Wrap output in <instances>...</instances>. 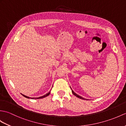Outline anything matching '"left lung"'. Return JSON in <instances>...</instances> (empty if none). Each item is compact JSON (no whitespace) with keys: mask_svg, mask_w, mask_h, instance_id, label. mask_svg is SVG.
I'll return each instance as SVG.
<instances>
[{"mask_svg":"<svg viewBox=\"0 0 126 126\" xmlns=\"http://www.w3.org/2000/svg\"><path fill=\"white\" fill-rule=\"evenodd\" d=\"M70 88H71V87H70ZM71 91H72V93H73V94H74L75 96H76L77 97H78V98H80V99H83V100H87V99H85V98H83V97H81V96L79 95H78L77 94H76V93L75 92H74V91H72V89H71Z\"/></svg>","mask_w":126,"mask_h":126,"instance_id":"1","label":"left lung"}]
</instances>
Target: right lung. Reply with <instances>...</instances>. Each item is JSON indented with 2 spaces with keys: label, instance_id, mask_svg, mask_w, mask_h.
Returning a JSON list of instances; mask_svg holds the SVG:
<instances>
[{
  "label": "right lung",
  "instance_id": "right-lung-1",
  "mask_svg": "<svg viewBox=\"0 0 126 126\" xmlns=\"http://www.w3.org/2000/svg\"><path fill=\"white\" fill-rule=\"evenodd\" d=\"M50 92H49L48 93H47V94H46L45 95H44L41 96H39V97H38V98H30V97H29V96H26V95H25L24 94H21H21L23 96H25V97L27 98H28V99L32 98V99H41V98H43L46 97V96H47L48 95H49V94H50Z\"/></svg>",
  "mask_w": 126,
  "mask_h": 126
}]
</instances>
